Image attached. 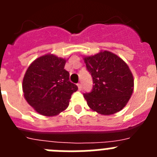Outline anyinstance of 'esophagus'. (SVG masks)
<instances>
[{"label":"esophagus","instance_id":"34e87169","mask_svg":"<svg viewBox=\"0 0 157 157\" xmlns=\"http://www.w3.org/2000/svg\"><path fill=\"white\" fill-rule=\"evenodd\" d=\"M77 86H78V90H82V84H80V83H78Z\"/></svg>","mask_w":157,"mask_h":157}]
</instances>
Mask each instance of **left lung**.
I'll return each mask as SVG.
<instances>
[{
	"instance_id": "obj_1",
	"label": "left lung",
	"mask_w": 157,
	"mask_h": 157,
	"mask_svg": "<svg viewBox=\"0 0 157 157\" xmlns=\"http://www.w3.org/2000/svg\"><path fill=\"white\" fill-rule=\"evenodd\" d=\"M83 59L94 84L90 93L83 94L88 106L103 116L122 110L134 90V77L128 65L106 50Z\"/></svg>"
}]
</instances>
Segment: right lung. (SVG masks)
<instances>
[{"mask_svg":"<svg viewBox=\"0 0 157 157\" xmlns=\"http://www.w3.org/2000/svg\"><path fill=\"white\" fill-rule=\"evenodd\" d=\"M66 59L45 54L30 63L23 79V95L34 110L45 116H54L68 107L78 86L69 81L64 69Z\"/></svg>","mask_w":157,"mask_h":157,"instance_id":"1","label":"right lung"}]
</instances>
